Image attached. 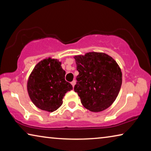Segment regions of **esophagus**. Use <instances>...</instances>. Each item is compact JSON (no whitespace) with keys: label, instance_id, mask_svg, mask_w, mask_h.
Returning <instances> with one entry per match:
<instances>
[{"label":"esophagus","instance_id":"esophagus-1","mask_svg":"<svg viewBox=\"0 0 151 151\" xmlns=\"http://www.w3.org/2000/svg\"><path fill=\"white\" fill-rule=\"evenodd\" d=\"M75 84H76V81H75V80H74V81H73L72 82H71V85H73V87H74V86L75 85Z\"/></svg>","mask_w":151,"mask_h":151}]
</instances>
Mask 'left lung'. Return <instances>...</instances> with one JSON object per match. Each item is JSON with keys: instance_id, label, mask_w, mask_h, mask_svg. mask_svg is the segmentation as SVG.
Here are the masks:
<instances>
[{"instance_id": "obj_1", "label": "left lung", "mask_w": 151, "mask_h": 151, "mask_svg": "<svg viewBox=\"0 0 151 151\" xmlns=\"http://www.w3.org/2000/svg\"><path fill=\"white\" fill-rule=\"evenodd\" d=\"M74 58L79 73L74 91L82 104L92 112L109 108L116 99L122 85V72L118 64L103 52H88Z\"/></svg>"}]
</instances>
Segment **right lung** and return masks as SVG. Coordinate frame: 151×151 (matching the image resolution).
Wrapping results in <instances>:
<instances>
[{
	"instance_id": "obj_1",
	"label": "right lung",
	"mask_w": 151,
	"mask_h": 151,
	"mask_svg": "<svg viewBox=\"0 0 151 151\" xmlns=\"http://www.w3.org/2000/svg\"><path fill=\"white\" fill-rule=\"evenodd\" d=\"M65 74L61 63L54 58H46L35 66L27 82V91L36 106L53 112L62 105L65 94L73 89L65 81Z\"/></svg>"
}]
</instances>
